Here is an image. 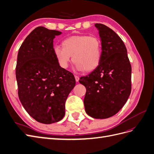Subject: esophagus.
Instances as JSON below:
<instances>
[{
    "label": "esophagus",
    "mask_w": 154,
    "mask_h": 154,
    "mask_svg": "<svg viewBox=\"0 0 154 154\" xmlns=\"http://www.w3.org/2000/svg\"><path fill=\"white\" fill-rule=\"evenodd\" d=\"M74 77H75V80H76V82H78L79 81V78H79V76H74Z\"/></svg>",
    "instance_id": "esophagus-1"
}]
</instances>
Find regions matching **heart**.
<instances>
[{"label":"heart","instance_id":"heart-1","mask_svg":"<svg viewBox=\"0 0 154 154\" xmlns=\"http://www.w3.org/2000/svg\"><path fill=\"white\" fill-rule=\"evenodd\" d=\"M62 48L57 45L53 48L54 57L62 68L68 67L71 57L78 71L91 72L99 66L102 58V44L97 36H69L62 41Z\"/></svg>","mask_w":154,"mask_h":154}]
</instances>
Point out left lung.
<instances>
[{"instance_id":"obj_1","label":"left lung","mask_w":154,"mask_h":154,"mask_svg":"<svg viewBox=\"0 0 154 154\" xmlns=\"http://www.w3.org/2000/svg\"><path fill=\"white\" fill-rule=\"evenodd\" d=\"M102 44V58L96 69L80 82L86 87V113L96 119L117 114L131 92L132 67L122 38L109 27L96 24Z\"/></svg>"}]
</instances>
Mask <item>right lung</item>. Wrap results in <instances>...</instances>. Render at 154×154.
Wrapping results in <instances>:
<instances>
[{
	"label": "right lung",
	"instance_id": "1",
	"mask_svg": "<svg viewBox=\"0 0 154 154\" xmlns=\"http://www.w3.org/2000/svg\"><path fill=\"white\" fill-rule=\"evenodd\" d=\"M61 33L37 27L18 53L15 73L18 97L27 112L44 124L63 118L66 101L76 84L72 73L59 66L53 53V39Z\"/></svg>",
	"mask_w": 154,
	"mask_h": 154
}]
</instances>
